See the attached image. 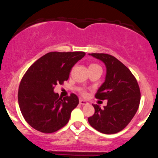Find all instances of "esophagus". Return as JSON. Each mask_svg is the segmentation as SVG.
Listing matches in <instances>:
<instances>
[{
  "instance_id": "obj_1",
  "label": "esophagus",
  "mask_w": 158,
  "mask_h": 158,
  "mask_svg": "<svg viewBox=\"0 0 158 158\" xmlns=\"http://www.w3.org/2000/svg\"><path fill=\"white\" fill-rule=\"evenodd\" d=\"M79 103H80L81 105H82V106H85V105L88 104V102H87V101L84 100V99H80V100H79Z\"/></svg>"
}]
</instances>
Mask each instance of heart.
<instances>
[{"label": "heart", "mask_w": 158, "mask_h": 158, "mask_svg": "<svg viewBox=\"0 0 158 158\" xmlns=\"http://www.w3.org/2000/svg\"><path fill=\"white\" fill-rule=\"evenodd\" d=\"M90 67H99V66L98 64H91L90 65ZM90 67H89V68H90Z\"/></svg>", "instance_id": "obj_1"}]
</instances>
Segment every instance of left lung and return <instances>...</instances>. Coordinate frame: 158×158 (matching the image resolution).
Listing matches in <instances>:
<instances>
[{
	"mask_svg": "<svg viewBox=\"0 0 158 158\" xmlns=\"http://www.w3.org/2000/svg\"><path fill=\"white\" fill-rule=\"evenodd\" d=\"M106 65V79L97 90V99H107L101 108L93 105L95 112L88 118L90 125L101 133L111 135L127 126L139 108L140 91L130 70L114 56L106 53H88Z\"/></svg>",
	"mask_w": 158,
	"mask_h": 158,
	"instance_id": "8db88e82",
	"label": "left lung"
}]
</instances>
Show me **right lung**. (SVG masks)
<instances>
[{
    "instance_id": "right-lung-1",
    "label": "right lung",
    "mask_w": 158,
    "mask_h": 158,
    "mask_svg": "<svg viewBox=\"0 0 158 158\" xmlns=\"http://www.w3.org/2000/svg\"><path fill=\"white\" fill-rule=\"evenodd\" d=\"M85 55L84 52H50L27 70L20 83L18 100L30 126L43 133H52L68 123L79 99L74 94L61 99L54 88L68 80L73 65Z\"/></svg>"
}]
</instances>
